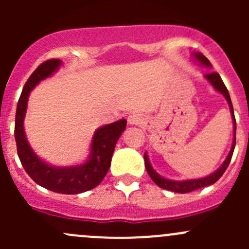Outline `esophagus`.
Returning a JSON list of instances; mask_svg holds the SVG:
<instances>
[{"label": "esophagus", "instance_id": "34e87169", "mask_svg": "<svg viewBox=\"0 0 249 249\" xmlns=\"http://www.w3.org/2000/svg\"><path fill=\"white\" fill-rule=\"evenodd\" d=\"M127 123H129V125L142 124L143 123L142 115L139 114V113H132V114H130L129 118H127Z\"/></svg>", "mask_w": 249, "mask_h": 249}]
</instances>
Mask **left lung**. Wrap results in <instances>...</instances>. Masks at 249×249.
Returning <instances> with one entry per match:
<instances>
[{
    "label": "left lung",
    "mask_w": 249,
    "mask_h": 249,
    "mask_svg": "<svg viewBox=\"0 0 249 249\" xmlns=\"http://www.w3.org/2000/svg\"><path fill=\"white\" fill-rule=\"evenodd\" d=\"M194 56H195V59L200 62V64L203 65V66H207V67L212 66V65H211V62L208 61L207 57L203 56L201 53H196V54H194ZM205 78L211 83V84H212V87L214 88L217 91H219L220 94L224 95V97L227 99L228 104H229L230 112H231V117H232V122H233V140H232L231 149H230L227 159L224 160V162L222 164V166H220L217 171L213 172L212 175L207 176V177L197 178V179H188V180H171V179H167V178L162 177V176H160L159 173H158L152 167V165H150V162H149V159H148L147 152H145L144 153V165H145V169H147L148 175H149V177L152 178L153 182H154L157 185H159L160 188H162V189L171 190V192L184 194V193L194 192V190L200 189V188H205V187H207V185L214 184V183L217 182L220 177H222L223 173L225 172V170L228 169V166H229V164H230V160H231L232 153H233V149H235V144H236V120H235V114H233L231 100H230V95H229V91H228L227 87H225L224 83H223V80H222V78H220V76L217 73V72H210V73L205 74Z\"/></svg>",
    "instance_id": "left-lung-1"
}]
</instances>
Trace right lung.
I'll return each mask as SVG.
<instances>
[{"label":"right lung","instance_id":"obj_1","mask_svg":"<svg viewBox=\"0 0 249 249\" xmlns=\"http://www.w3.org/2000/svg\"><path fill=\"white\" fill-rule=\"evenodd\" d=\"M61 64L59 59L47 60L35 70L25 83L17 106L14 136L22 167L37 184L60 194H80L97 187L108 172L115 144L126 127V120L120 119L99 127L95 131L89 159L84 164L70 167H55L39 159L30 147L25 136L24 118L26 114L27 100L30 91L41 80H44L57 71Z\"/></svg>","mask_w":249,"mask_h":249}]
</instances>
